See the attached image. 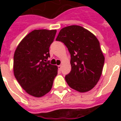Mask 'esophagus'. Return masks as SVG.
I'll return each instance as SVG.
<instances>
[{"label":"esophagus","instance_id":"obj_1","mask_svg":"<svg viewBox=\"0 0 121 121\" xmlns=\"http://www.w3.org/2000/svg\"><path fill=\"white\" fill-rule=\"evenodd\" d=\"M58 67L59 70H61V65H58Z\"/></svg>","mask_w":121,"mask_h":121}]
</instances>
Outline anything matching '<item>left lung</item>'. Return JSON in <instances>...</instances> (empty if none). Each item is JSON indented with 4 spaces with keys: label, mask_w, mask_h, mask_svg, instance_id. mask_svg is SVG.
Here are the masks:
<instances>
[{
    "label": "left lung",
    "mask_w": 121,
    "mask_h": 121,
    "mask_svg": "<svg viewBox=\"0 0 121 121\" xmlns=\"http://www.w3.org/2000/svg\"><path fill=\"white\" fill-rule=\"evenodd\" d=\"M56 40L63 42L71 55L66 83L79 92L92 90L101 77L105 60L97 38L82 26L73 25L61 29Z\"/></svg>",
    "instance_id": "obj_1"
}]
</instances>
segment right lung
Returning <instances> with one entry per match:
<instances>
[{
  "instance_id": "1",
  "label": "right lung",
  "mask_w": 121,
  "mask_h": 121,
  "mask_svg": "<svg viewBox=\"0 0 121 121\" xmlns=\"http://www.w3.org/2000/svg\"><path fill=\"white\" fill-rule=\"evenodd\" d=\"M56 33V29L34 30L22 39L14 53V76L22 88L35 97L51 90L58 74V66L47 61Z\"/></svg>"
}]
</instances>
